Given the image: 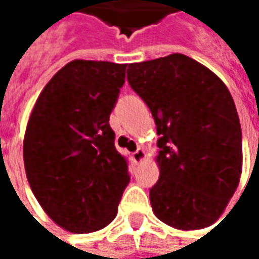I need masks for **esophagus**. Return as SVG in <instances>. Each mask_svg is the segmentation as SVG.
<instances>
[{"label":"esophagus","instance_id":"esophagus-1","mask_svg":"<svg viewBox=\"0 0 259 259\" xmlns=\"http://www.w3.org/2000/svg\"><path fill=\"white\" fill-rule=\"evenodd\" d=\"M132 155H134V161H135V162H141V161L144 159V156H146V152H144L141 147H138Z\"/></svg>","mask_w":259,"mask_h":259}]
</instances>
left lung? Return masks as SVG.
Instances as JSON below:
<instances>
[{
    "instance_id": "8db88e82",
    "label": "left lung",
    "mask_w": 259,
    "mask_h": 259,
    "mask_svg": "<svg viewBox=\"0 0 259 259\" xmlns=\"http://www.w3.org/2000/svg\"><path fill=\"white\" fill-rule=\"evenodd\" d=\"M127 81L152 112L159 153L150 204L181 230L204 229L224 212L243 165L236 107L224 82L181 53L128 64Z\"/></svg>"
}]
</instances>
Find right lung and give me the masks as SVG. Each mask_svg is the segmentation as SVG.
Segmentation results:
<instances>
[{"label": "right lung", "instance_id": "obj_1", "mask_svg": "<svg viewBox=\"0 0 259 259\" xmlns=\"http://www.w3.org/2000/svg\"><path fill=\"white\" fill-rule=\"evenodd\" d=\"M125 67L70 61L46 84L27 122L23 153L30 189L44 212L73 233L110 224L131 181L109 124Z\"/></svg>", "mask_w": 259, "mask_h": 259}]
</instances>
